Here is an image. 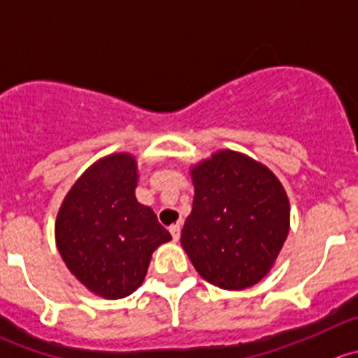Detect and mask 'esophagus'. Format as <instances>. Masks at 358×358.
<instances>
[{"label": "esophagus", "mask_w": 358, "mask_h": 358, "mask_svg": "<svg viewBox=\"0 0 358 358\" xmlns=\"http://www.w3.org/2000/svg\"><path fill=\"white\" fill-rule=\"evenodd\" d=\"M169 232H171L173 239H175V241H178L180 232H182V227H180V224H173L171 227H169Z\"/></svg>", "instance_id": "34e87169"}]
</instances>
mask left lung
Segmentation results:
<instances>
[{
  "label": "left lung",
  "instance_id": "left-lung-1",
  "mask_svg": "<svg viewBox=\"0 0 358 358\" xmlns=\"http://www.w3.org/2000/svg\"><path fill=\"white\" fill-rule=\"evenodd\" d=\"M182 246L206 282L227 290L267 275L289 234V197L266 166L222 150L192 169Z\"/></svg>",
  "mask_w": 358,
  "mask_h": 358
}]
</instances>
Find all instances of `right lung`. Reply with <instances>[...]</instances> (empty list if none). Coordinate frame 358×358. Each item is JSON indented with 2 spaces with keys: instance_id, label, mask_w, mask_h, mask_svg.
Masks as SVG:
<instances>
[{
  "instance_id": "1",
  "label": "right lung",
  "mask_w": 358,
  "mask_h": 358,
  "mask_svg": "<svg viewBox=\"0 0 358 358\" xmlns=\"http://www.w3.org/2000/svg\"><path fill=\"white\" fill-rule=\"evenodd\" d=\"M136 161L129 154L101 159L66 196L55 241L69 271L106 299L129 296L143 283L152 253L171 234L136 201Z\"/></svg>"
}]
</instances>
